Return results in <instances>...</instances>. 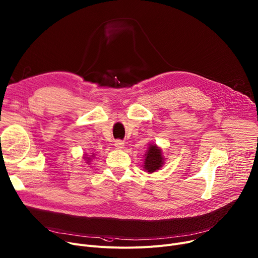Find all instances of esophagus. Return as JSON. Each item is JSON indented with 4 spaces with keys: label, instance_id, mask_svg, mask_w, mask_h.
<instances>
[{
    "label": "esophagus",
    "instance_id": "1",
    "mask_svg": "<svg viewBox=\"0 0 258 258\" xmlns=\"http://www.w3.org/2000/svg\"><path fill=\"white\" fill-rule=\"evenodd\" d=\"M115 147L118 149H122L124 147V142L121 140H116L115 141Z\"/></svg>",
    "mask_w": 258,
    "mask_h": 258
}]
</instances>
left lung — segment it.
Here are the masks:
<instances>
[{"mask_svg": "<svg viewBox=\"0 0 258 258\" xmlns=\"http://www.w3.org/2000/svg\"><path fill=\"white\" fill-rule=\"evenodd\" d=\"M144 168L149 173L154 172L159 170L163 165V157L161 149L157 147V145H150L147 153L145 154Z\"/></svg>", "mask_w": 258, "mask_h": 258, "instance_id": "8db88e82", "label": "left lung"}]
</instances>
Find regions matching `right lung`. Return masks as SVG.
Masks as SVG:
<instances>
[{
  "instance_id": "add662e5",
  "label": "right lung",
  "mask_w": 258,
  "mask_h": 258,
  "mask_svg": "<svg viewBox=\"0 0 258 258\" xmlns=\"http://www.w3.org/2000/svg\"><path fill=\"white\" fill-rule=\"evenodd\" d=\"M85 159H87V160H90V159H89V158H85Z\"/></svg>"
}]
</instances>
